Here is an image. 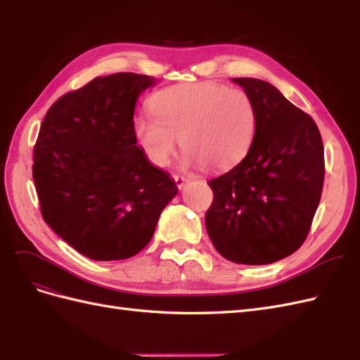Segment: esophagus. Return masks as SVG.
I'll list each match as a JSON object with an SVG mask.
<instances>
[{
  "label": "esophagus",
  "mask_w": 360,
  "mask_h": 360,
  "mask_svg": "<svg viewBox=\"0 0 360 360\" xmlns=\"http://www.w3.org/2000/svg\"><path fill=\"white\" fill-rule=\"evenodd\" d=\"M173 179H174V182H176L178 188H182L184 186H186V182L188 181L186 176H182V174H174Z\"/></svg>",
  "instance_id": "obj_1"
}]
</instances>
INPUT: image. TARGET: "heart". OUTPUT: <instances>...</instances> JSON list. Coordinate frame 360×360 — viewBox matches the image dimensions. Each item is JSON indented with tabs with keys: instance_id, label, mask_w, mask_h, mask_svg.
Instances as JSON below:
<instances>
[{
	"instance_id": "heart-1",
	"label": "heart",
	"mask_w": 360,
	"mask_h": 360,
	"mask_svg": "<svg viewBox=\"0 0 360 360\" xmlns=\"http://www.w3.org/2000/svg\"><path fill=\"white\" fill-rule=\"evenodd\" d=\"M152 115H138L133 133L148 161L165 167L178 138L187 164L224 170L238 164L252 147L256 110L242 89L219 82H186L165 87L150 99Z\"/></svg>"
}]
</instances>
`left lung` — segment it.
Segmentation results:
<instances>
[{
  "instance_id": "1",
  "label": "left lung",
  "mask_w": 360,
  "mask_h": 360,
  "mask_svg": "<svg viewBox=\"0 0 360 360\" xmlns=\"http://www.w3.org/2000/svg\"><path fill=\"white\" fill-rule=\"evenodd\" d=\"M233 81L252 98L256 131L244 160L207 182L213 202L205 227L225 259L266 265L293 255L308 236L323 187V144L311 116L270 82Z\"/></svg>"
}]
</instances>
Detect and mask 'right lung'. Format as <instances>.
<instances>
[{
	"label": "right lung",
	"mask_w": 360,
	"mask_h": 360,
	"mask_svg": "<svg viewBox=\"0 0 360 360\" xmlns=\"http://www.w3.org/2000/svg\"><path fill=\"white\" fill-rule=\"evenodd\" d=\"M153 77H98L49 108L33 147L32 174L43 219L95 261L138 255L176 196L169 173L148 162L133 133L139 95Z\"/></svg>",
	"instance_id": "1"
}]
</instances>
